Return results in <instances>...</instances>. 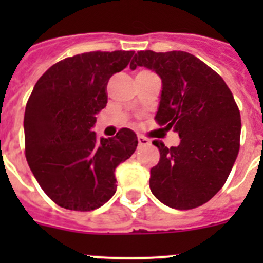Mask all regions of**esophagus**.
Wrapping results in <instances>:
<instances>
[{
	"mask_svg": "<svg viewBox=\"0 0 263 263\" xmlns=\"http://www.w3.org/2000/svg\"><path fill=\"white\" fill-rule=\"evenodd\" d=\"M150 145V141L147 138L142 136H138V146L139 147H143V146H148Z\"/></svg>",
	"mask_w": 263,
	"mask_h": 263,
	"instance_id": "obj_1",
	"label": "esophagus"
}]
</instances>
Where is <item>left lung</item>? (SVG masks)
<instances>
[{"mask_svg": "<svg viewBox=\"0 0 263 263\" xmlns=\"http://www.w3.org/2000/svg\"><path fill=\"white\" fill-rule=\"evenodd\" d=\"M146 67L162 80L155 120L180 137L175 147L159 148L150 170V190L175 210H192L217 194L240 150V110L225 81L200 59L184 52L139 51L130 68Z\"/></svg>", "mask_w": 263, "mask_h": 263, "instance_id": "1", "label": "left lung"}]
</instances>
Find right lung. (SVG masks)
Masks as SVG:
<instances>
[{
	"label": "right lung",
	"mask_w": 263,
	"mask_h": 263,
	"mask_svg": "<svg viewBox=\"0 0 263 263\" xmlns=\"http://www.w3.org/2000/svg\"><path fill=\"white\" fill-rule=\"evenodd\" d=\"M134 51L84 52L51 66L26 104L23 129L30 170L53 203L93 211L116 194L117 166L136 152L133 130L97 138L92 127L108 103L106 85Z\"/></svg>",
	"instance_id": "1"
}]
</instances>
